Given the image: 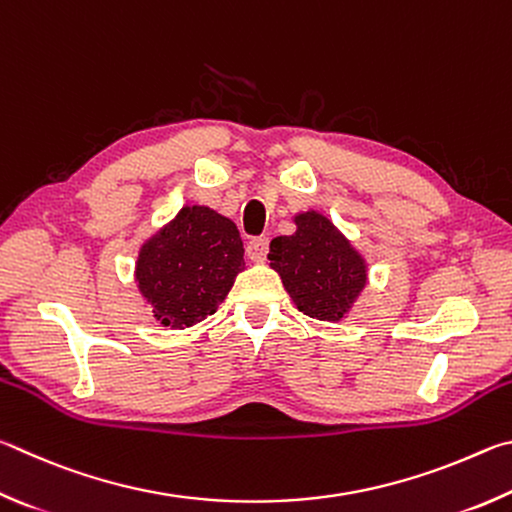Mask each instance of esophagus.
<instances>
[{"mask_svg":"<svg viewBox=\"0 0 512 512\" xmlns=\"http://www.w3.org/2000/svg\"><path fill=\"white\" fill-rule=\"evenodd\" d=\"M267 249H270V240L265 236H258V238H251L247 242V256L251 258L254 263H263L267 258Z\"/></svg>","mask_w":512,"mask_h":512,"instance_id":"1","label":"esophagus"}]
</instances>
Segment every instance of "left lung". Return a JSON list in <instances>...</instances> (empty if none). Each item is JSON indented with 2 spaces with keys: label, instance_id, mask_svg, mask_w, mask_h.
I'll list each match as a JSON object with an SVG mask.
<instances>
[{
  "label": "left lung",
  "instance_id": "8db88e82",
  "mask_svg": "<svg viewBox=\"0 0 512 512\" xmlns=\"http://www.w3.org/2000/svg\"><path fill=\"white\" fill-rule=\"evenodd\" d=\"M297 231L270 242V265L303 315L339 321L366 285V263L326 215H294Z\"/></svg>",
  "mask_w": 512,
  "mask_h": 512
}]
</instances>
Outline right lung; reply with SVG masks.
<instances>
[{
  "label": "right lung",
  "instance_id": "right-lung-1",
  "mask_svg": "<svg viewBox=\"0 0 512 512\" xmlns=\"http://www.w3.org/2000/svg\"><path fill=\"white\" fill-rule=\"evenodd\" d=\"M242 256L236 224L209 206H184L143 242L134 276L159 324L182 330L218 310L245 270Z\"/></svg>",
  "mask_w": 512,
  "mask_h": 512
}]
</instances>
